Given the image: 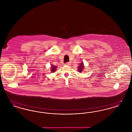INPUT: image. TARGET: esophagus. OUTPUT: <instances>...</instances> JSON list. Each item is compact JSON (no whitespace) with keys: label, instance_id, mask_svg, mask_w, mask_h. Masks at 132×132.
Listing matches in <instances>:
<instances>
[{"label":"esophagus","instance_id":"obj_1","mask_svg":"<svg viewBox=\"0 0 132 132\" xmlns=\"http://www.w3.org/2000/svg\"><path fill=\"white\" fill-rule=\"evenodd\" d=\"M66 65H68V66H69V65H71V63L70 62H67V63H65V64Z\"/></svg>","mask_w":132,"mask_h":132}]
</instances>
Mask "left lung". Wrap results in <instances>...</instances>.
<instances>
[{"mask_svg": "<svg viewBox=\"0 0 132 132\" xmlns=\"http://www.w3.org/2000/svg\"><path fill=\"white\" fill-rule=\"evenodd\" d=\"M84 63H81V64H80V65L79 66V67H78L79 68H78V71L79 72H82V70L84 68V64H83Z\"/></svg>", "mask_w": 132, "mask_h": 132, "instance_id": "obj_1", "label": "left lung"}]
</instances>
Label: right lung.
<instances>
[{
    "label": "right lung",
    "mask_w": 132,
    "mask_h": 132,
    "mask_svg": "<svg viewBox=\"0 0 132 132\" xmlns=\"http://www.w3.org/2000/svg\"><path fill=\"white\" fill-rule=\"evenodd\" d=\"M56 67L54 66L51 67V71H52V72H54L55 71V70L56 69Z\"/></svg>",
    "instance_id": "right-lung-1"
}]
</instances>
